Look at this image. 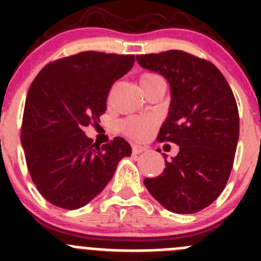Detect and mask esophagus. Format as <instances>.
<instances>
[{
    "label": "esophagus",
    "mask_w": 261,
    "mask_h": 261,
    "mask_svg": "<svg viewBox=\"0 0 261 261\" xmlns=\"http://www.w3.org/2000/svg\"><path fill=\"white\" fill-rule=\"evenodd\" d=\"M145 150H146V147L140 146V145H133V147H132L133 154H141V153H144Z\"/></svg>",
    "instance_id": "1"
}]
</instances>
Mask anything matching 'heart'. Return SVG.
<instances>
[{"label": "heart", "mask_w": 261, "mask_h": 261, "mask_svg": "<svg viewBox=\"0 0 261 261\" xmlns=\"http://www.w3.org/2000/svg\"><path fill=\"white\" fill-rule=\"evenodd\" d=\"M156 81H162V78L156 74H153V73H146V74L141 75L140 84H141V86H146V85L154 84ZM153 128L154 120L151 117L130 116L121 121L123 132L130 138H135V140H145V138H147L153 132Z\"/></svg>", "instance_id": "b5f03b06"}]
</instances>
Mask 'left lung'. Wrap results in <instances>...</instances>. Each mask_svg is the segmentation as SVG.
Masks as SVG:
<instances>
[{"label":"left lung","instance_id":"8db88e82","mask_svg":"<svg viewBox=\"0 0 261 261\" xmlns=\"http://www.w3.org/2000/svg\"><path fill=\"white\" fill-rule=\"evenodd\" d=\"M145 69L162 74L171 87L170 111L156 137L179 146L156 177L145 187L174 213L192 214L209 206L225 190L239 138L237 100L214 64L184 50L136 56Z\"/></svg>","mask_w":261,"mask_h":261}]
</instances>
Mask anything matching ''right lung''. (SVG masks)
<instances>
[{
    "label": "right lung",
    "instance_id": "1",
    "mask_svg": "<svg viewBox=\"0 0 261 261\" xmlns=\"http://www.w3.org/2000/svg\"><path fill=\"white\" fill-rule=\"evenodd\" d=\"M133 64L135 55L86 50L49 62L32 81L20 141L32 181L50 204L69 211L86 205L132 154L123 137L96 146L84 126L98 123L111 87Z\"/></svg>",
    "mask_w": 261,
    "mask_h": 261
}]
</instances>
